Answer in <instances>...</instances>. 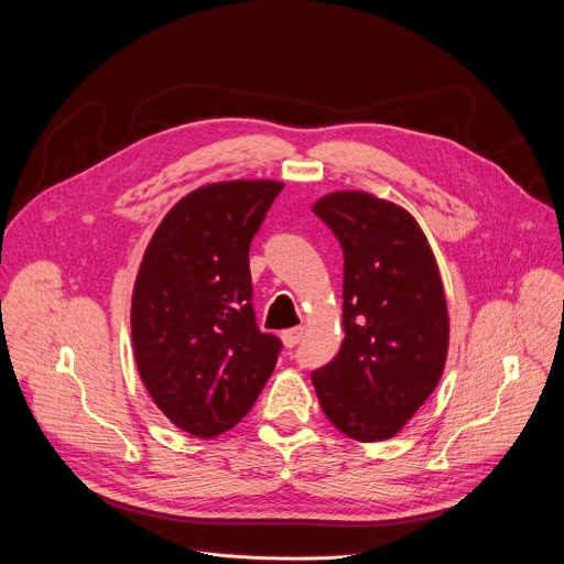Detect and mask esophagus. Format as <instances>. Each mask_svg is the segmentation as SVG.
I'll return each mask as SVG.
<instances>
[{
    "label": "esophagus",
    "mask_w": 564,
    "mask_h": 564,
    "mask_svg": "<svg viewBox=\"0 0 564 564\" xmlns=\"http://www.w3.org/2000/svg\"><path fill=\"white\" fill-rule=\"evenodd\" d=\"M301 337H303V328H292V330H283V333H281V339H283V344H285L288 348L296 346V344L301 341Z\"/></svg>",
    "instance_id": "34e87169"
}]
</instances>
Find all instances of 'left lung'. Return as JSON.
Wrapping results in <instances>:
<instances>
[{
	"label": "left lung",
	"instance_id": "left-lung-1",
	"mask_svg": "<svg viewBox=\"0 0 564 564\" xmlns=\"http://www.w3.org/2000/svg\"><path fill=\"white\" fill-rule=\"evenodd\" d=\"M312 212L344 248V330L337 357L312 372L326 417L357 442L394 437L437 388L448 307L415 216L361 189L321 196Z\"/></svg>",
	"mask_w": 564,
	"mask_h": 564
}]
</instances>
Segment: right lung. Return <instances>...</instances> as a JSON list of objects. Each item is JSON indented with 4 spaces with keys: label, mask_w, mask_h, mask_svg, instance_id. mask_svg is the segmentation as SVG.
I'll return each mask as SVG.
<instances>
[{
    "label": "right lung",
    "mask_w": 564,
    "mask_h": 564,
    "mask_svg": "<svg viewBox=\"0 0 564 564\" xmlns=\"http://www.w3.org/2000/svg\"><path fill=\"white\" fill-rule=\"evenodd\" d=\"M283 189L223 181L183 196L155 227L131 294V341L153 404L181 431L216 437L243 420L281 341L259 333L250 243Z\"/></svg>",
    "instance_id": "obj_1"
}]
</instances>
